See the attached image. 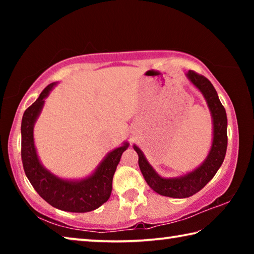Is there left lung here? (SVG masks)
I'll list each match as a JSON object with an SVG mask.
<instances>
[{"mask_svg":"<svg viewBox=\"0 0 254 254\" xmlns=\"http://www.w3.org/2000/svg\"><path fill=\"white\" fill-rule=\"evenodd\" d=\"M189 81L203 94L212 115L213 121V141L212 147L205 160L199 167L190 173L179 177H161L153 167L148 162L147 158L139 147L133 144L139 156V167L149 187L159 195L173 197V198H186L195 195L206 186L224 161L227 148V118L224 106L218 98L212 83L206 77L198 75L192 70L186 74Z\"/></svg>","mask_w":254,"mask_h":254,"instance_id":"1","label":"left lung"}]
</instances>
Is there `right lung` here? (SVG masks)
Segmentation results:
<instances>
[{
    "label": "right lung",
    "mask_w": 254,
    "mask_h": 254,
    "mask_svg": "<svg viewBox=\"0 0 254 254\" xmlns=\"http://www.w3.org/2000/svg\"><path fill=\"white\" fill-rule=\"evenodd\" d=\"M56 83L49 84L41 92L38 100L25 110L21 123V158L29 182L47 203L54 207L72 213L91 212L100 207L110 198L112 182L122 153L127 142L112 150L88 177L79 180L59 178L46 169L37 154L33 139V127Z\"/></svg>",
    "instance_id": "obj_1"
}]
</instances>
